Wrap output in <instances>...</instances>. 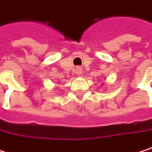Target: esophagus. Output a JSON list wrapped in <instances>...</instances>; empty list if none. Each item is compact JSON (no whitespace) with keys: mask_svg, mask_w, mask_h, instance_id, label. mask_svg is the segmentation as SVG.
I'll return each mask as SVG.
<instances>
[{"mask_svg":"<svg viewBox=\"0 0 152 152\" xmlns=\"http://www.w3.org/2000/svg\"><path fill=\"white\" fill-rule=\"evenodd\" d=\"M77 73H78V74H81V73H82V71H81V69H80V68H77Z\"/></svg>","mask_w":152,"mask_h":152,"instance_id":"esophagus-1","label":"esophagus"}]
</instances>
